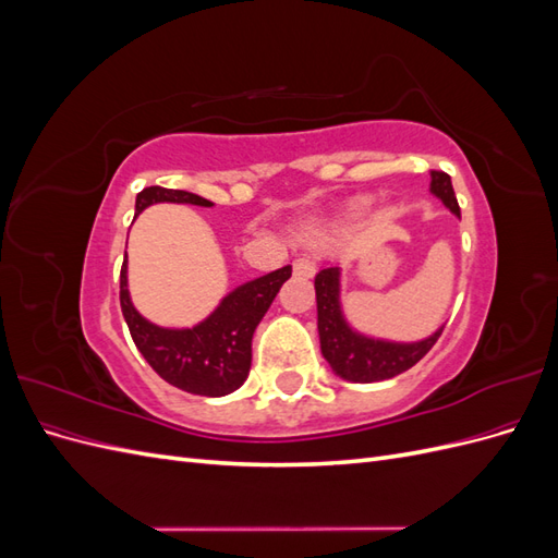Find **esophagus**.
<instances>
[{"mask_svg": "<svg viewBox=\"0 0 558 558\" xmlns=\"http://www.w3.org/2000/svg\"><path fill=\"white\" fill-rule=\"evenodd\" d=\"M293 272H295V277H305V279L314 277L316 275V260L312 256L295 258L293 260Z\"/></svg>", "mask_w": 558, "mask_h": 558, "instance_id": "34e87169", "label": "esophagus"}]
</instances>
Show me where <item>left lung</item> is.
Returning a JSON list of instances; mask_svg holds the SVG:
<instances>
[{
  "instance_id": "obj_1",
  "label": "left lung",
  "mask_w": 558,
  "mask_h": 558,
  "mask_svg": "<svg viewBox=\"0 0 558 558\" xmlns=\"http://www.w3.org/2000/svg\"><path fill=\"white\" fill-rule=\"evenodd\" d=\"M430 193L445 202V207L461 216L447 172H430ZM318 340L320 353L330 363L332 373L347 381H384L416 365L437 342L445 326L421 342H386L353 330L342 314L340 302V267L320 269L314 279Z\"/></svg>"
}]
</instances>
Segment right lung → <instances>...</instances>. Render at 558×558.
Instances as JSON below:
<instances>
[{
	"mask_svg": "<svg viewBox=\"0 0 558 558\" xmlns=\"http://www.w3.org/2000/svg\"><path fill=\"white\" fill-rule=\"evenodd\" d=\"M156 202L211 207V202L189 191L150 185L137 195L134 216ZM291 265L246 281L228 293L202 324L193 328H160L134 310L128 291V253L121 267V310L134 344L156 373L181 391L218 398L240 388L251 367V340L260 318L272 305Z\"/></svg>",
	"mask_w": 558,
	"mask_h": 558,
	"instance_id": "obj_1",
	"label": "right lung"
}]
</instances>
